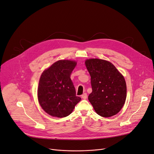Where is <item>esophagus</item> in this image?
I'll return each instance as SVG.
<instances>
[{"label": "esophagus", "instance_id": "34e87169", "mask_svg": "<svg viewBox=\"0 0 154 154\" xmlns=\"http://www.w3.org/2000/svg\"><path fill=\"white\" fill-rule=\"evenodd\" d=\"M82 97L83 99H87V93H84V94H83L82 95Z\"/></svg>", "mask_w": 154, "mask_h": 154}]
</instances>
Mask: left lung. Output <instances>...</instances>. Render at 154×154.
Instances as JSON below:
<instances>
[{
	"label": "left lung",
	"instance_id": "obj_1",
	"mask_svg": "<svg viewBox=\"0 0 154 154\" xmlns=\"http://www.w3.org/2000/svg\"><path fill=\"white\" fill-rule=\"evenodd\" d=\"M85 63L91 75L92 90L88 99L96 112L104 118L117 114L127 97L123 76L106 60L92 58Z\"/></svg>",
	"mask_w": 154,
	"mask_h": 154
}]
</instances>
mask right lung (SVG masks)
<instances>
[{"instance_id":"obj_1","label":"right lung","mask_w":154,"mask_h":154,"mask_svg":"<svg viewBox=\"0 0 154 154\" xmlns=\"http://www.w3.org/2000/svg\"><path fill=\"white\" fill-rule=\"evenodd\" d=\"M76 63L72 60H58L42 74L38 100L46 113L54 117H66L81 100V97L76 96L71 80V74Z\"/></svg>"}]
</instances>
